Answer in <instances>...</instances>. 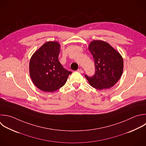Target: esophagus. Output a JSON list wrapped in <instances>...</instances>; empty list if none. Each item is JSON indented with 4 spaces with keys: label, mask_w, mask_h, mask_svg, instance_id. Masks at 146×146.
Instances as JSON below:
<instances>
[{
    "label": "esophagus",
    "mask_w": 146,
    "mask_h": 146,
    "mask_svg": "<svg viewBox=\"0 0 146 146\" xmlns=\"http://www.w3.org/2000/svg\"><path fill=\"white\" fill-rule=\"evenodd\" d=\"M77 71H78V72L80 73V74H83V71L82 69H78V70H77Z\"/></svg>",
    "instance_id": "34e87169"
}]
</instances>
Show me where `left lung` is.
I'll return each mask as SVG.
<instances>
[{"label": "left lung", "instance_id": "8db88e82", "mask_svg": "<svg viewBox=\"0 0 146 146\" xmlns=\"http://www.w3.org/2000/svg\"><path fill=\"white\" fill-rule=\"evenodd\" d=\"M94 59L95 72L92 76L85 77L90 84L98 90L107 89L119 80L123 70L121 55L108 43L93 40L88 46Z\"/></svg>", "mask_w": 146, "mask_h": 146}]
</instances>
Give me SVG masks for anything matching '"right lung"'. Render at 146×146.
<instances>
[{"label":"right lung","mask_w":146,"mask_h":146,"mask_svg":"<svg viewBox=\"0 0 146 146\" xmlns=\"http://www.w3.org/2000/svg\"><path fill=\"white\" fill-rule=\"evenodd\" d=\"M60 46L57 42H47L35 52L30 59V77L35 86L44 92L59 90L72 73L64 69L58 60Z\"/></svg>","instance_id":"obj_1"}]
</instances>
